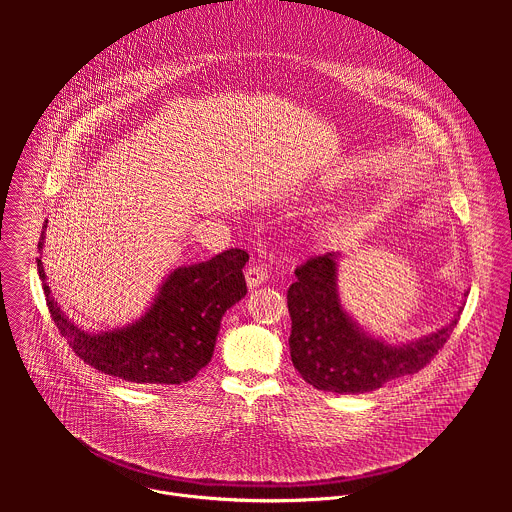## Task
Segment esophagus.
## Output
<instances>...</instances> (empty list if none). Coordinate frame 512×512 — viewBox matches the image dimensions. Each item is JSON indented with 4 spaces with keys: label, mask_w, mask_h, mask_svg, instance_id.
Here are the masks:
<instances>
[{
    "label": "esophagus",
    "mask_w": 512,
    "mask_h": 512,
    "mask_svg": "<svg viewBox=\"0 0 512 512\" xmlns=\"http://www.w3.org/2000/svg\"><path fill=\"white\" fill-rule=\"evenodd\" d=\"M266 280H268V272L264 270V266L252 262V264L248 266V270H246V284H248V288H250V290L260 288Z\"/></svg>",
    "instance_id": "34e87169"
}]
</instances>
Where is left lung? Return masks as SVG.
<instances>
[{
  "label": "left lung",
  "instance_id": "1",
  "mask_svg": "<svg viewBox=\"0 0 512 512\" xmlns=\"http://www.w3.org/2000/svg\"><path fill=\"white\" fill-rule=\"evenodd\" d=\"M339 252L309 258L295 270L288 290L292 317L290 353L301 378L317 390L365 394L428 365L457 325L455 317L438 331L408 343L372 337L343 307L339 295Z\"/></svg>",
  "mask_w": 512,
  "mask_h": 512
}]
</instances>
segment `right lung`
<instances>
[{
  "label": "right lung",
  "mask_w": 512,
  "mask_h": 512,
  "mask_svg": "<svg viewBox=\"0 0 512 512\" xmlns=\"http://www.w3.org/2000/svg\"><path fill=\"white\" fill-rule=\"evenodd\" d=\"M246 262L244 250L230 248L207 262L179 266L167 274L140 319L100 333L84 331L61 309L45 282L41 258L37 270L55 325L86 365L128 382L181 384L211 363L222 315L246 295Z\"/></svg>",
  "instance_id": "1"
}]
</instances>
